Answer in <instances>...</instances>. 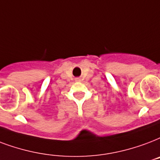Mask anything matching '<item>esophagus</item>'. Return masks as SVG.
<instances>
[{
	"label": "esophagus",
	"instance_id": "obj_1",
	"mask_svg": "<svg viewBox=\"0 0 160 160\" xmlns=\"http://www.w3.org/2000/svg\"><path fill=\"white\" fill-rule=\"evenodd\" d=\"M75 81H80V79H79V78H77V79L75 80Z\"/></svg>",
	"mask_w": 160,
	"mask_h": 160
}]
</instances>
